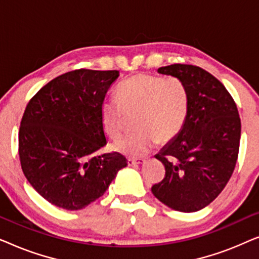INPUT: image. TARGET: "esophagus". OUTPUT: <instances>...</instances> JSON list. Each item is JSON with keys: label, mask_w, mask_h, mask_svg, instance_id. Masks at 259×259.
I'll return each mask as SVG.
<instances>
[{"label": "esophagus", "mask_w": 259, "mask_h": 259, "mask_svg": "<svg viewBox=\"0 0 259 259\" xmlns=\"http://www.w3.org/2000/svg\"><path fill=\"white\" fill-rule=\"evenodd\" d=\"M127 161H128L130 165H141L146 160L144 158H130Z\"/></svg>", "instance_id": "esophagus-1"}]
</instances>
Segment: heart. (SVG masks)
I'll use <instances>...</instances> for the list:
<instances>
[{
  "label": "heart",
  "mask_w": 259,
  "mask_h": 259,
  "mask_svg": "<svg viewBox=\"0 0 259 259\" xmlns=\"http://www.w3.org/2000/svg\"><path fill=\"white\" fill-rule=\"evenodd\" d=\"M116 101L100 106L101 125L112 139H119L125 130L126 116L138 115V132L123 138L116 148L131 157H141L159 143L172 141L185 125L190 94L185 82L176 76L141 73L121 82L115 91Z\"/></svg>",
  "instance_id": "1"
}]
</instances>
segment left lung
I'll use <instances>...</instances> for the list:
<instances>
[{
    "label": "left lung",
    "mask_w": 259,
    "mask_h": 259,
    "mask_svg": "<svg viewBox=\"0 0 259 259\" xmlns=\"http://www.w3.org/2000/svg\"><path fill=\"white\" fill-rule=\"evenodd\" d=\"M185 82L187 118L178 137L155 155L165 177L152 193L166 206L194 212L219 196L231 178L239 152L240 118L221 81L198 66L175 63L158 69Z\"/></svg>",
    "instance_id": "left-lung-1"
}]
</instances>
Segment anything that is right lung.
Wrapping results in <instances>:
<instances>
[{"label": "right lung", "instance_id": "add662e5", "mask_svg": "<svg viewBox=\"0 0 259 259\" xmlns=\"http://www.w3.org/2000/svg\"><path fill=\"white\" fill-rule=\"evenodd\" d=\"M119 70L75 69L45 84L28 102L19 131L23 175L38 194L80 210L105 193L127 160L106 146L100 106Z\"/></svg>", "mask_w": 259, "mask_h": 259}]
</instances>
